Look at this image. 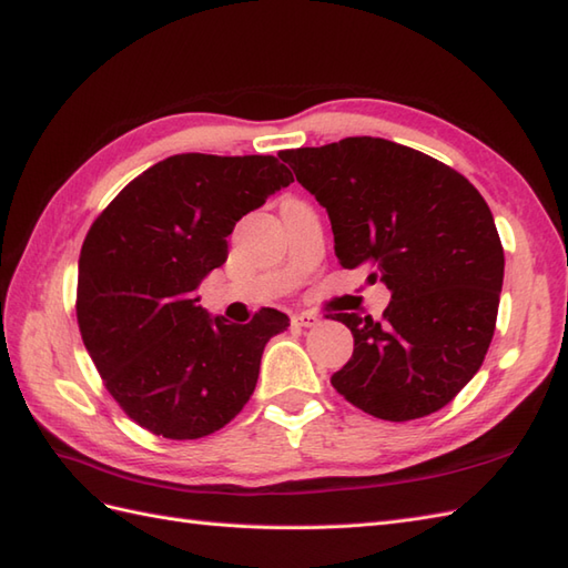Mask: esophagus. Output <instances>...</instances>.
<instances>
[{"mask_svg":"<svg viewBox=\"0 0 568 568\" xmlns=\"http://www.w3.org/2000/svg\"><path fill=\"white\" fill-rule=\"evenodd\" d=\"M293 324H295V327H317L320 317L312 315V312H295Z\"/></svg>","mask_w":568,"mask_h":568,"instance_id":"obj_1","label":"esophagus"}]
</instances>
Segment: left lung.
Listing matches in <instances>:
<instances>
[{"instance_id": "left-lung-1", "label": "left lung", "mask_w": 568, "mask_h": 568, "mask_svg": "<svg viewBox=\"0 0 568 568\" xmlns=\"http://www.w3.org/2000/svg\"><path fill=\"white\" fill-rule=\"evenodd\" d=\"M277 155L327 210L344 268L368 265V281L393 293L381 322L332 317L354 334L336 393L378 419L437 413L476 376L496 332L505 256L486 200L449 165L385 139Z\"/></svg>"}]
</instances>
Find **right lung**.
<instances>
[{
    "label": "right lung",
    "instance_id": "add662e5",
    "mask_svg": "<svg viewBox=\"0 0 568 568\" xmlns=\"http://www.w3.org/2000/svg\"><path fill=\"white\" fill-rule=\"evenodd\" d=\"M293 173L273 155L178 153L119 192L78 261L84 348L124 413L165 439L232 422L256 388L271 336L291 327L263 307L248 324L212 317L197 287L226 261V236Z\"/></svg>",
    "mask_w": 568,
    "mask_h": 568
}]
</instances>
